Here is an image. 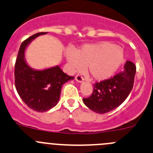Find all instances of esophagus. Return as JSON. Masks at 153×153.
<instances>
[{
    "mask_svg": "<svg viewBox=\"0 0 153 153\" xmlns=\"http://www.w3.org/2000/svg\"><path fill=\"white\" fill-rule=\"evenodd\" d=\"M75 80H76L78 82H82V81H84V79L81 75H77L76 76H75Z\"/></svg>",
    "mask_w": 153,
    "mask_h": 153,
    "instance_id": "34e87169",
    "label": "esophagus"
}]
</instances>
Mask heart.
<instances>
[{"instance_id": "b5f03b06", "label": "heart", "mask_w": 153, "mask_h": 153, "mask_svg": "<svg viewBox=\"0 0 153 153\" xmlns=\"http://www.w3.org/2000/svg\"><path fill=\"white\" fill-rule=\"evenodd\" d=\"M66 57L72 70H81L87 66V72L97 81L111 78L125 61L123 49L109 42L87 44L76 51L69 49Z\"/></svg>"}]
</instances>
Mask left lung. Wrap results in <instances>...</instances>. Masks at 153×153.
<instances>
[{
    "mask_svg": "<svg viewBox=\"0 0 153 153\" xmlns=\"http://www.w3.org/2000/svg\"><path fill=\"white\" fill-rule=\"evenodd\" d=\"M136 66L127 61L124 69L109 79L93 84L91 96L84 98L83 102L90 110L105 114L115 109L126 100L134 85Z\"/></svg>",
    "mask_w": 153,
    "mask_h": 153,
    "instance_id": "obj_1",
    "label": "left lung"
}]
</instances>
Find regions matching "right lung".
Segmentation results:
<instances>
[{
    "label": "right lung",
    "instance_id": "1",
    "mask_svg": "<svg viewBox=\"0 0 153 153\" xmlns=\"http://www.w3.org/2000/svg\"><path fill=\"white\" fill-rule=\"evenodd\" d=\"M37 33L21 45L15 63V85L19 96L33 111L44 112L54 108L60 99L62 86L75 78L64 73L58 66L44 70L33 69L26 63L25 51L27 45L38 36Z\"/></svg>",
    "mask_w": 153,
    "mask_h": 153
}]
</instances>
